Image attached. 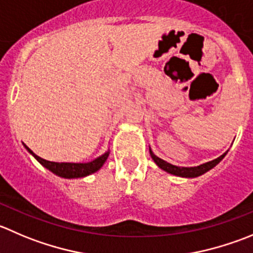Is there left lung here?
Masks as SVG:
<instances>
[{"instance_id": "left-lung-1", "label": "left lung", "mask_w": 253, "mask_h": 253, "mask_svg": "<svg viewBox=\"0 0 253 253\" xmlns=\"http://www.w3.org/2000/svg\"><path fill=\"white\" fill-rule=\"evenodd\" d=\"M149 153H151V157L154 161V163H156L159 168L163 169V170L168 171V173L173 174V175L183 176V178H195V176H199L202 175V174L207 173L208 170L214 168L216 164H219L220 162H221V159L226 156L227 152H225V153L222 154V156H220L219 158L214 159V161L207 162V163L204 164H200V166L198 167H176L168 163V162L163 161V159H161L159 157H157L156 154L151 151V148H149Z\"/></svg>"}]
</instances>
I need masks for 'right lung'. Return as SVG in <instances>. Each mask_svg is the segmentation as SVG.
<instances>
[{
  "label": "right lung",
  "mask_w": 253,
  "mask_h": 253,
  "mask_svg": "<svg viewBox=\"0 0 253 253\" xmlns=\"http://www.w3.org/2000/svg\"><path fill=\"white\" fill-rule=\"evenodd\" d=\"M23 146L26 147L27 151L39 162L43 167H45L46 169H49L50 171H53L56 175L61 176V178L67 179H73V178H83V176L90 175V174L95 173V171L99 170L104 163L106 162L107 157H109L110 152L107 151L106 153H104L102 156L97 157L96 159L91 162H87V163H58V162H49L45 159L41 158V157L37 156L36 153H33V151L28 148L26 144L23 143Z\"/></svg>",
  "instance_id": "add662e5"
}]
</instances>
